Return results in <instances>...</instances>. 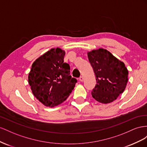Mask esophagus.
I'll return each instance as SVG.
<instances>
[{"mask_svg":"<svg viewBox=\"0 0 147 147\" xmlns=\"http://www.w3.org/2000/svg\"><path fill=\"white\" fill-rule=\"evenodd\" d=\"M79 81H80L81 82H83L84 81V78L82 76H81L80 78H79Z\"/></svg>","mask_w":147,"mask_h":147,"instance_id":"34e87169","label":"esophagus"}]
</instances>
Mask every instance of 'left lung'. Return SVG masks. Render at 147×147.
I'll return each mask as SVG.
<instances>
[{"mask_svg":"<svg viewBox=\"0 0 147 147\" xmlns=\"http://www.w3.org/2000/svg\"><path fill=\"white\" fill-rule=\"evenodd\" d=\"M87 56L97 81L92 92V97L105 104L113 102L125 89L127 69L123 62L106 49L94 50L88 52Z\"/></svg>","mask_w":147,"mask_h":147,"instance_id":"left-lung-1","label":"left lung"}]
</instances>
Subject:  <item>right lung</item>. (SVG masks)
<instances>
[{"instance_id":"add662e5","label":"right lung","mask_w":147,"mask_h":147,"mask_svg":"<svg viewBox=\"0 0 147 147\" xmlns=\"http://www.w3.org/2000/svg\"><path fill=\"white\" fill-rule=\"evenodd\" d=\"M65 52L52 49L33 63L28 82L33 95L45 106L54 107L63 102L77 82L70 75V66L64 63Z\"/></svg>"}]
</instances>
